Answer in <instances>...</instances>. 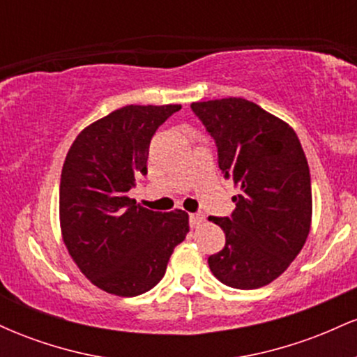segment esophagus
<instances>
[{
  "instance_id": "obj_1",
  "label": "esophagus",
  "mask_w": 357,
  "mask_h": 357,
  "mask_svg": "<svg viewBox=\"0 0 357 357\" xmlns=\"http://www.w3.org/2000/svg\"><path fill=\"white\" fill-rule=\"evenodd\" d=\"M203 223H204V215H202V213H192V215H190L191 228H199Z\"/></svg>"
}]
</instances>
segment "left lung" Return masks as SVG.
<instances>
[{
	"mask_svg": "<svg viewBox=\"0 0 357 357\" xmlns=\"http://www.w3.org/2000/svg\"><path fill=\"white\" fill-rule=\"evenodd\" d=\"M218 146V166L240 195L230 218H215L225 247L208 258L221 284L268 285L301 253L312 225L309 165L296 130L253 104L228 97L192 102Z\"/></svg>",
	"mask_w": 357,
	"mask_h": 357,
	"instance_id": "obj_1",
	"label": "left lung"
}]
</instances>
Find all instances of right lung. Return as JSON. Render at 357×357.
I'll use <instances>...</instances> for the list:
<instances>
[{
	"mask_svg": "<svg viewBox=\"0 0 357 357\" xmlns=\"http://www.w3.org/2000/svg\"><path fill=\"white\" fill-rule=\"evenodd\" d=\"M179 104L126 105L75 137L61 167L60 230L68 255L104 292L136 297L165 277L190 216L158 213L129 198L147 173L149 142Z\"/></svg>",
	"mask_w": 357,
	"mask_h": 357,
	"instance_id": "right-lung-1",
	"label": "right lung"
}]
</instances>
